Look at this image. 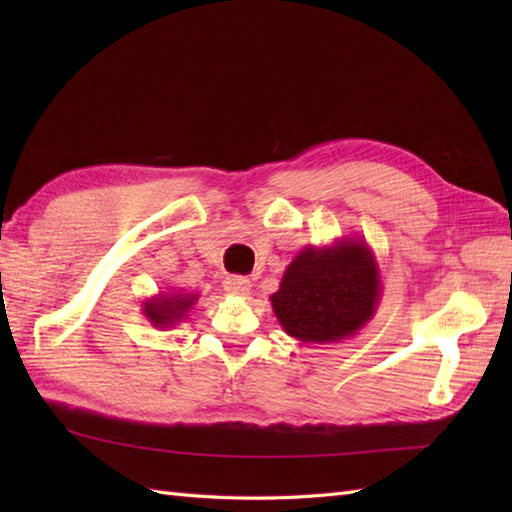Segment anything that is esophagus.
I'll list each match as a JSON object with an SVG mask.
<instances>
[{"mask_svg": "<svg viewBox=\"0 0 512 512\" xmlns=\"http://www.w3.org/2000/svg\"><path fill=\"white\" fill-rule=\"evenodd\" d=\"M224 290L228 292V295H237V297H246L250 292V281L246 277H237V275H231L224 279Z\"/></svg>", "mask_w": 512, "mask_h": 512, "instance_id": "esophagus-1", "label": "esophagus"}]
</instances>
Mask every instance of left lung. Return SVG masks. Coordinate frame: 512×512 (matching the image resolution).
Returning a JSON list of instances; mask_svg holds the SVG:
<instances>
[{
  "label": "left lung",
  "mask_w": 512,
  "mask_h": 512,
  "mask_svg": "<svg viewBox=\"0 0 512 512\" xmlns=\"http://www.w3.org/2000/svg\"><path fill=\"white\" fill-rule=\"evenodd\" d=\"M383 295L380 268L363 237L308 246L270 295L275 317L301 343H341L372 321Z\"/></svg>",
  "instance_id": "left-lung-1"
}]
</instances>
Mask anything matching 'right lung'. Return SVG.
<instances>
[{
  "instance_id": "right-lung-1",
  "label": "right lung",
  "mask_w": 512,
  "mask_h": 512,
  "mask_svg": "<svg viewBox=\"0 0 512 512\" xmlns=\"http://www.w3.org/2000/svg\"><path fill=\"white\" fill-rule=\"evenodd\" d=\"M198 297L200 295H195V292L184 290L158 292V295L143 301V314L154 328H173V325H178L182 319H187V314L195 306Z\"/></svg>"
}]
</instances>
